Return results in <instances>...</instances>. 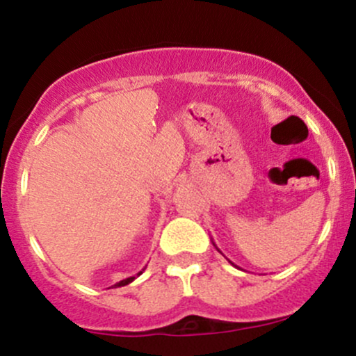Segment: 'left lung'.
<instances>
[{
	"instance_id": "left-lung-1",
	"label": "left lung",
	"mask_w": 356,
	"mask_h": 356,
	"mask_svg": "<svg viewBox=\"0 0 356 356\" xmlns=\"http://www.w3.org/2000/svg\"><path fill=\"white\" fill-rule=\"evenodd\" d=\"M212 244H214V241H212ZM214 246H216V244H214ZM216 249H218V251H219V248H218V246H216ZM219 252H220V251H219ZM229 263L232 264V266H236V264H234V263H232V261H229Z\"/></svg>"
}]
</instances>
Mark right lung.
Here are the masks:
<instances>
[{"instance_id":"1","label":"right lung","mask_w":356,"mask_h":356,"mask_svg":"<svg viewBox=\"0 0 356 356\" xmlns=\"http://www.w3.org/2000/svg\"><path fill=\"white\" fill-rule=\"evenodd\" d=\"M145 269V268H144ZM144 269H142V271H144ZM142 271H138L136 276H130V277H127V280H122V281H118L117 284H113V288H120V286H125V284H129V283H132L134 280H136L137 276H140L142 275Z\"/></svg>"}]
</instances>
